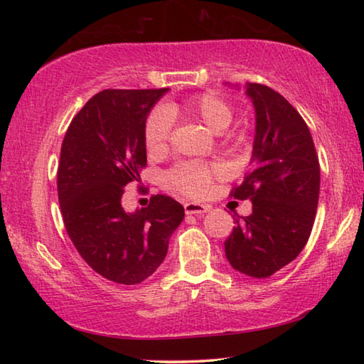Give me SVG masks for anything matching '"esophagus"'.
<instances>
[{
  "label": "esophagus",
  "instance_id": "esophagus-1",
  "mask_svg": "<svg viewBox=\"0 0 364 364\" xmlns=\"http://www.w3.org/2000/svg\"><path fill=\"white\" fill-rule=\"evenodd\" d=\"M208 210H210V205L196 204V202H186L184 204V212H186V215H202L207 213Z\"/></svg>",
  "mask_w": 364,
  "mask_h": 364
}]
</instances>
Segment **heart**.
I'll return each instance as SVG.
<instances>
[{"instance_id":"heart-1","label":"heart","mask_w":364,"mask_h":364,"mask_svg":"<svg viewBox=\"0 0 364 364\" xmlns=\"http://www.w3.org/2000/svg\"><path fill=\"white\" fill-rule=\"evenodd\" d=\"M234 110L231 104L220 95L207 93L193 95L181 101H170L162 109H156L144 122V146L149 156L157 157L168 149L173 120L199 122L215 133L221 134V141L230 149H236L245 141L242 130H226L231 125ZM223 168L217 164L186 160L176 164L165 173L164 180L168 188L193 199L205 197L213 183L223 176Z\"/></svg>"}]
</instances>
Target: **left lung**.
Masks as SVG:
<instances>
[{"label":"left lung","instance_id":"obj_1","mask_svg":"<svg viewBox=\"0 0 364 364\" xmlns=\"http://www.w3.org/2000/svg\"><path fill=\"white\" fill-rule=\"evenodd\" d=\"M255 107V139L244 181L231 197L252 200V213L234 220L225 254L234 269L268 278L297 257L310 237L319 197V162L305 120L284 96L245 85Z\"/></svg>","mask_w":364,"mask_h":364}]
</instances>
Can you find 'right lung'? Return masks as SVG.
I'll return each mask as SVG.
<instances>
[{
	"instance_id": "right-lung-1",
	"label": "right lung",
	"mask_w": 364,
	"mask_h": 364,
	"mask_svg": "<svg viewBox=\"0 0 364 364\" xmlns=\"http://www.w3.org/2000/svg\"><path fill=\"white\" fill-rule=\"evenodd\" d=\"M168 88L104 90L73 117L60 147L58 196L70 241L97 274L139 284L156 271L184 208L152 196L134 213L122 207L125 186L146 167L144 122Z\"/></svg>"
}]
</instances>
